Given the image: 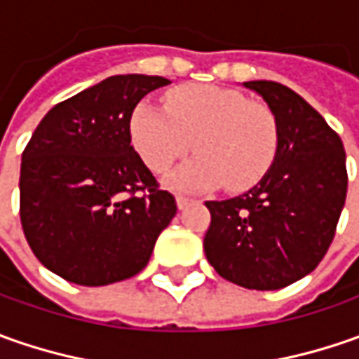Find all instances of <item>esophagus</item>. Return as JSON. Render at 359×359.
<instances>
[{"label":"esophagus","mask_w":359,"mask_h":359,"mask_svg":"<svg viewBox=\"0 0 359 359\" xmlns=\"http://www.w3.org/2000/svg\"><path fill=\"white\" fill-rule=\"evenodd\" d=\"M191 201H194V200H189V198H184V196H177V198H175V203H177V208H180V210L187 208V205H189Z\"/></svg>","instance_id":"esophagus-1"}]
</instances>
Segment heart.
Wrapping results in <instances>:
<instances>
[{"label":"heart","mask_w":359,"mask_h":359,"mask_svg":"<svg viewBox=\"0 0 359 359\" xmlns=\"http://www.w3.org/2000/svg\"><path fill=\"white\" fill-rule=\"evenodd\" d=\"M165 109L142 100L130 116V140L154 173H168L191 149L198 158L170 177L177 191L254 187L273 165L280 126L268 105L217 86H184L165 95Z\"/></svg>","instance_id":"b5f03b06"}]
</instances>
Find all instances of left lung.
Masks as SVG:
<instances>
[{"label": "left lung", "mask_w": 359, "mask_h": 359, "mask_svg": "<svg viewBox=\"0 0 359 359\" xmlns=\"http://www.w3.org/2000/svg\"><path fill=\"white\" fill-rule=\"evenodd\" d=\"M280 126V149L259 184L205 201L203 250L214 269L248 290H280L318 268L336 236L348 172L339 135L302 95L278 81H245Z\"/></svg>", "instance_id": "left-lung-1"}]
</instances>
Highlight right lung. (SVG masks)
Wrapping results in <instances>:
<instances>
[{
  "label": "right lung",
  "mask_w": 359,
  "mask_h": 359,
  "mask_svg": "<svg viewBox=\"0 0 359 359\" xmlns=\"http://www.w3.org/2000/svg\"><path fill=\"white\" fill-rule=\"evenodd\" d=\"M159 76H114L53 105L21 154L20 217L35 257L77 285L140 273L177 212L130 140Z\"/></svg>",
  "instance_id": "right-lung-1"
}]
</instances>
